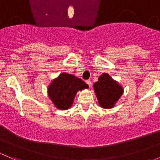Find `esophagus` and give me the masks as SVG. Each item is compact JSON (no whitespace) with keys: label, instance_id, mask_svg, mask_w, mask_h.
Wrapping results in <instances>:
<instances>
[{"label":"esophagus","instance_id":"obj_1","mask_svg":"<svg viewBox=\"0 0 160 160\" xmlns=\"http://www.w3.org/2000/svg\"><path fill=\"white\" fill-rule=\"evenodd\" d=\"M86 83H87V84H88L89 87L91 86V81H90V80H86Z\"/></svg>","mask_w":160,"mask_h":160}]
</instances>
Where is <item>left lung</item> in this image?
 <instances>
[{
	"label": "left lung",
	"instance_id": "obj_1",
	"mask_svg": "<svg viewBox=\"0 0 160 160\" xmlns=\"http://www.w3.org/2000/svg\"><path fill=\"white\" fill-rule=\"evenodd\" d=\"M99 104L103 108H111L123 93V89L108 73L100 76L93 84Z\"/></svg>",
	"mask_w": 160,
	"mask_h": 160
}]
</instances>
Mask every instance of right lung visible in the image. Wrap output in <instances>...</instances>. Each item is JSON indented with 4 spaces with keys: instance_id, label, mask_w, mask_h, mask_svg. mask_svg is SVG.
Listing matches in <instances>:
<instances>
[{
    "instance_id": "obj_1",
    "label": "right lung",
    "mask_w": 160,
    "mask_h": 160,
    "mask_svg": "<svg viewBox=\"0 0 160 160\" xmlns=\"http://www.w3.org/2000/svg\"><path fill=\"white\" fill-rule=\"evenodd\" d=\"M85 88H88V85L83 80L62 72L52 82L48 88V93L57 108L67 110L72 106L77 92Z\"/></svg>"
}]
</instances>
